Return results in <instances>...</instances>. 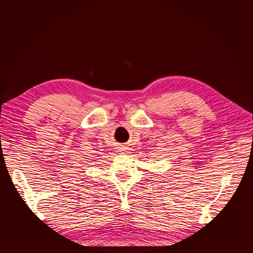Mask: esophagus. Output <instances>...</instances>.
<instances>
[{
    "label": "esophagus",
    "mask_w": 253,
    "mask_h": 253,
    "mask_svg": "<svg viewBox=\"0 0 253 253\" xmlns=\"http://www.w3.org/2000/svg\"><path fill=\"white\" fill-rule=\"evenodd\" d=\"M123 151H124V150H123Z\"/></svg>",
    "instance_id": "obj_1"
}]
</instances>
